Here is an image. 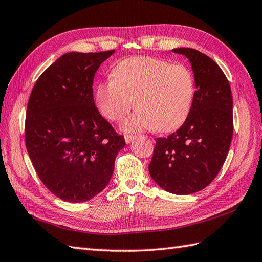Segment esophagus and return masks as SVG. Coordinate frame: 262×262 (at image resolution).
<instances>
[{"mask_svg":"<svg viewBox=\"0 0 262 262\" xmlns=\"http://www.w3.org/2000/svg\"><path fill=\"white\" fill-rule=\"evenodd\" d=\"M136 138V136L135 135H125V142L127 143V144H129L130 142H133Z\"/></svg>","mask_w":262,"mask_h":262,"instance_id":"esophagus-1","label":"esophagus"}]
</instances>
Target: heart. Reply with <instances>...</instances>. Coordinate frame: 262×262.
I'll use <instances>...</instances> for the list:
<instances>
[{"label":"heart","instance_id":"heart-1","mask_svg":"<svg viewBox=\"0 0 262 262\" xmlns=\"http://www.w3.org/2000/svg\"><path fill=\"white\" fill-rule=\"evenodd\" d=\"M196 82L183 64L152 56L126 58L117 64L111 77L100 82L94 92L97 108L104 118L122 122L126 132L157 129L169 133L179 128L190 114Z\"/></svg>","mask_w":262,"mask_h":262}]
</instances>
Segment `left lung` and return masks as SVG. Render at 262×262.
Returning a JSON list of instances; mask_svg holds the SVG:
<instances>
[{
    "mask_svg": "<svg viewBox=\"0 0 262 262\" xmlns=\"http://www.w3.org/2000/svg\"><path fill=\"white\" fill-rule=\"evenodd\" d=\"M190 60L196 93L190 114L177 132L155 140L149 174L164 190L190 194L219 174L233 136L230 83L207 55L192 48H176Z\"/></svg>",
    "mask_w": 262,
    "mask_h": 262,
    "instance_id": "obj_1",
    "label": "left lung"
}]
</instances>
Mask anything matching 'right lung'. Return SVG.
<instances>
[{
  "mask_svg": "<svg viewBox=\"0 0 262 262\" xmlns=\"http://www.w3.org/2000/svg\"><path fill=\"white\" fill-rule=\"evenodd\" d=\"M114 53L64 54L39 76L28 101V154L39 179L65 202L101 192L126 145L93 99L94 73Z\"/></svg>",
  "mask_w": 262,
  "mask_h": 262,
  "instance_id": "add662e5",
  "label": "right lung"
}]
</instances>
